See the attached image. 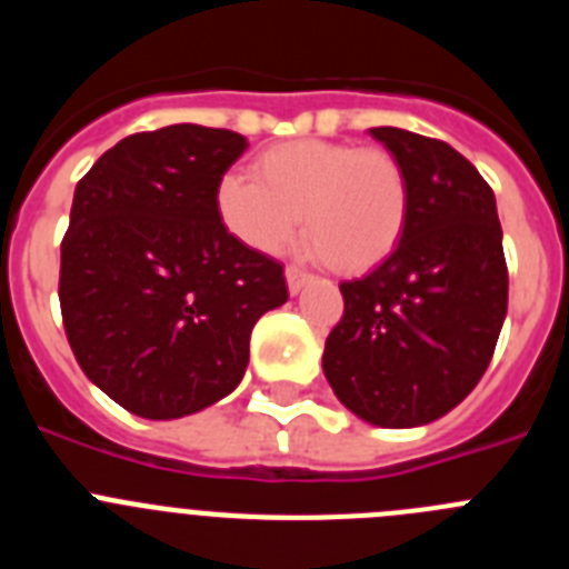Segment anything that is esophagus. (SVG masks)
Wrapping results in <instances>:
<instances>
[{
  "mask_svg": "<svg viewBox=\"0 0 569 569\" xmlns=\"http://www.w3.org/2000/svg\"><path fill=\"white\" fill-rule=\"evenodd\" d=\"M284 279H288V290H290V293H299V290L305 288V284H308L310 279H313V276L305 273V270L296 268V264H290V268H284Z\"/></svg>",
  "mask_w": 569,
  "mask_h": 569,
  "instance_id": "esophagus-1",
  "label": "esophagus"
}]
</instances>
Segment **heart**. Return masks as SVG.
Instances as JSON below:
<instances>
[{
	"label": "heart",
	"mask_w": 569,
	"mask_h": 569,
	"mask_svg": "<svg viewBox=\"0 0 569 569\" xmlns=\"http://www.w3.org/2000/svg\"><path fill=\"white\" fill-rule=\"evenodd\" d=\"M250 176H224L216 190L224 228L250 250L279 253L301 222L310 253L365 273L405 239L410 184L390 150L299 139L256 156Z\"/></svg>",
	"instance_id": "1"
}]
</instances>
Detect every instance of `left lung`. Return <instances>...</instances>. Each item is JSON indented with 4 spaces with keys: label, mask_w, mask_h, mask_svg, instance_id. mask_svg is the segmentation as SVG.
I'll list each match as a JSON object with an SVG mask.
<instances>
[{
    "label": "left lung",
    "mask_w": 569,
    "mask_h": 569,
    "mask_svg": "<svg viewBox=\"0 0 569 569\" xmlns=\"http://www.w3.org/2000/svg\"><path fill=\"white\" fill-rule=\"evenodd\" d=\"M410 184L405 239L376 270L341 281L345 313L321 367L347 410L419 427L479 385L507 316L496 196L459 150L401 128H370Z\"/></svg>",
    "instance_id": "left-lung-1"
}]
</instances>
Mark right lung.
<instances>
[{
    "label": "right lung",
    "instance_id": "add662e5",
    "mask_svg": "<svg viewBox=\"0 0 569 569\" xmlns=\"http://www.w3.org/2000/svg\"><path fill=\"white\" fill-rule=\"evenodd\" d=\"M241 133L170 124L122 139L79 179L59 305L99 390L142 419H182L244 376L253 325L288 301L284 268L224 228L216 190Z\"/></svg>",
    "mask_w": 569,
    "mask_h": 569
}]
</instances>
